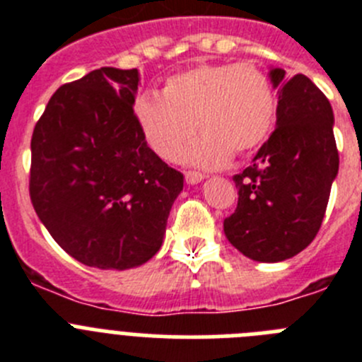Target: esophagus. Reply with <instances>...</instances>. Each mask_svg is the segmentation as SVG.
<instances>
[{
	"label": "esophagus",
	"instance_id": "obj_1",
	"mask_svg": "<svg viewBox=\"0 0 362 362\" xmlns=\"http://www.w3.org/2000/svg\"><path fill=\"white\" fill-rule=\"evenodd\" d=\"M204 179V175L201 174V172H194V170H188L185 172V181H187L188 185H196V183H201Z\"/></svg>",
	"mask_w": 362,
	"mask_h": 362
}]
</instances>
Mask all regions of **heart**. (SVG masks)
<instances>
[{
  "mask_svg": "<svg viewBox=\"0 0 362 362\" xmlns=\"http://www.w3.org/2000/svg\"><path fill=\"white\" fill-rule=\"evenodd\" d=\"M276 86L255 63H204L170 76L161 98L143 94L134 117L146 146L166 163L177 161L185 145L187 161L219 168L232 152L245 156L270 137L277 119Z\"/></svg>",
  "mask_w": 362,
  "mask_h": 362,
  "instance_id": "b5f03b06",
  "label": "heart"
}]
</instances>
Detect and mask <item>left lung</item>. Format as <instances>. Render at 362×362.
I'll return each instance as SVG.
<instances>
[{
  "instance_id": "left-lung-1",
  "label": "left lung",
  "mask_w": 362,
  "mask_h": 362,
  "mask_svg": "<svg viewBox=\"0 0 362 362\" xmlns=\"http://www.w3.org/2000/svg\"><path fill=\"white\" fill-rule=\"evenodd\" d=\"M279 90L277 129L250 166L233 175L238 209L223 223L243 255L277 263L305 250L321 228L339 170L334 112L306 76L270 72Z\"/></svg>"
}]
</instances>
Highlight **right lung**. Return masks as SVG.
I'll return each mask as SVG.
<instances>
[{"instance_id": "right-lung-1", "label": "right lung", "mask_w": 362, "mask_h": 362, "mask_svg": "<svg viewBox=\"0 0 362 362\" xmlns=\"http://www.w3.org/2000/svg\"><path fill=\"white\" fill-rule=\"evenodd\" d=\"M137 83V69L114 66L65 83L32 134V206L54 241L86 267L127 270L152 259L183 190V174L139 132Z\"/></svg>"}]
</instances>
